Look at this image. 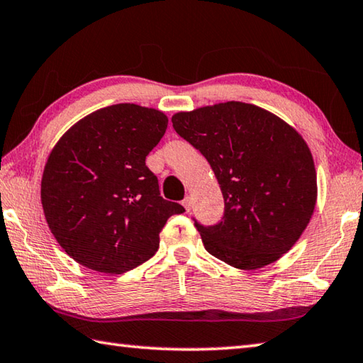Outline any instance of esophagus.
I'll use <instances>...</instances> for the list:
<instances>
[{
	"label": "esophagus",
	"instance_id": "esophagus-1",
	"mask_svg": "<svg viewBox=\"0 0 363 363\" xmlns=\"http://www.w3.org/2000/svg\"><path fill=\"white\" fill-rule=\"evenodd\" d=\"M183 207H184V210H186V211H191V207H193V199H191V197L189 196H186V197H184V199H183Z\"/></svg>",
	"mask_w": 363,
	"mask_h": 363
}]
</instances>
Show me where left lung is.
<instances>
[{"mask_svg": "<svg viewBox=\"0 0 363 363\" xmlns=\"http://www.w3.org/2000/svg\"><path fill=\"white\" fill-rule=\"evenodd\" d=\"M172 125L205 156L224 197L220 223L194 221L205 250L242 270L278 261L316 205V169L302 135L269 111L238 101L179 112Z\"/></svg>", "mask_w": 363, "mask_h": 363, "instance_id": "1", "label": "left lung"}]
</instances>
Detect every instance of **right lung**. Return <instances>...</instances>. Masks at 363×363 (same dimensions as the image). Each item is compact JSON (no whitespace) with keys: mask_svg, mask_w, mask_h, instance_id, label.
Returning a JSON list of instances; mask_svg holds the SVG:
<instances>
[{"mask_svg":"<svg viewBox=\"0 0 363 363\" xmlns=\"http://www.w3.org/2000/svg\"><path fill=\"white\" fill-rule=\"evenodd\" d=\"M156 108L115 104L86 115L53 147L40 182L47 224L88 269L120 275L148 261L180 203L162 199L148 153L167 129Z\"/></svg>","mask_w":363,"mask_h":363,"instance_id":"1","label":"right lung"}]
</instances>
